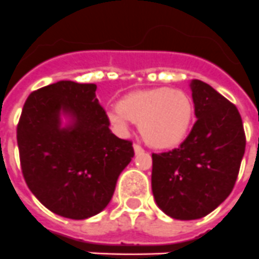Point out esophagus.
Returning <instances> with one entry per match:
<instances>
[{"label":"esophagus","instance_id":"1","mask_svg":"<svg viewBox=\"0 0 259 259\" xmlns=\"http://www.w3.org/2000/svg\"><path fill=\"white\" fill-rule=\"evenodd\" d=\"M134 150L136 154H141V153H144L143 148H141L140 145H137V144H134Z\"/></svg>","mask_w":259,"mask_h":259}]
</instances>
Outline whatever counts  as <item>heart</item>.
Masks as SVG:
<instances>
[{
	"label": "heart",
	"mask_w": 259,
	"mask_h": 259,
	"mask_svg": "<svg viewBox=\"0 0 259 259\" xmlns=\"http://www.w3.org/2000/svg\"><path fill=\"white\" fill-rule=\"evenodd\" d=\"M107 119L120 135L127 134L130 122L139 123V131L148 145L155 149H172L191 131L194 104L182 89H141L120 98L116 109L107 113Z\"/></svg>",
	"instance_id": "obj_1"
}]
</instances>
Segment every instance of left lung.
I'll use <instances>...</instances> for the list:
<instances>
[{
    "label": "left lung",
    "instance_id": "1",
    "mask_svg": "<svg viewBox=\"0 0 259 259\" xmlns=\"http://www.w3.org/2000/svg\"><path fill=\"white\" fill-rule=\"evenodd\" d=\"M194 123L179 148L153 153L152 191L158 207L174 219H200L232 192L245 153L239 110L209 84L191 81Z\"/></svg>",
    "mask_w": 259,
    "mask_h": 259
}]
</instances>
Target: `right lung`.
<instances>
[{
  "instance_id": "add662e5",
  "label": "right lung",
  "mask_w": 259,
  "mask_h": 259,
  "mask_svg": "<svg viewBox=\"0 0 259 259\" xmlns=\"http://www.w3.org/2000/svg\"><path fill=\"white\" fill-rule=\"evenodd\" d=\"M96 84L70 80L32 92L17 128L20 166L29 191L47 209L87 219L109 205L134 158L132 143L110 131ZM69 123L61 125V116Z\"/></svg>"
}]
</instances>
